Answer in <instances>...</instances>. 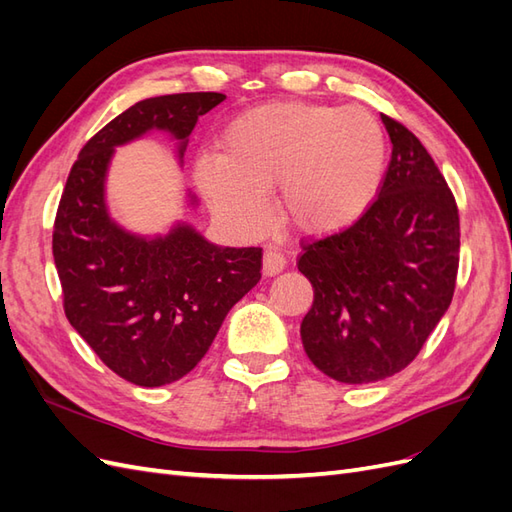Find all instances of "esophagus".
Wrapping results in <instances>:
<instances>
[{
    "label": "esophagus",
    "instance_id": "esophagus-1",
    "mask_svg": "<svg viewBox=\"0 0 512 512\" xmlns=\"http://www.w3.org/2000/svg\"><path fill=\"white\" fill-rule=\"evenodd\" d=\"M286 267V256L277 250H267L262 256V273L265 275H277Z\"/></svg>",
    "mask_w": 512,
    "mask_h": 512
}]
</instances>
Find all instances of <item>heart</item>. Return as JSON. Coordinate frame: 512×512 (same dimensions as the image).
Wrapping results in <instances>:
<instances>
[{"mask_svg": "<svg viewBox=\"0 0 512 512\" xmlns=\"http://www.w3.org/2000/svg\"><path fill=\"white\" fill-rule=\"evenodd\" d=\"M220 153L194 162L192 177L211 211L239 230L277 211L305 235H331L361 220L380 192L386 138L363 106L265 102L237 113L218 136Z\"/></svg>", "mask_w": 512, "mask_h": 512, "instance_id": "obj_1", "label": "heart"}]
</instances>
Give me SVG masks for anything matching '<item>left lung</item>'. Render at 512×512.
I'll return each mask as SVG.
<instances>
[{
  "mask_svg": "<svg viewBox=\"0 0 512 512\" xmlns=\"http://www.w3.org/2000/svg\"><path fill=\"white\" fill-rule=\"evenodd\" d=\"M393 143L378 200L339 235L303 247L314 288L303 348L329 378L384 380L414 361L453 301L459 267L455 198L421 141L382 115Z\"/></svg>",
  "mask_w": 512,
  "mask_h": 512,
  "instance_id": "1",
  "label": "left lung"
}]
</instances>
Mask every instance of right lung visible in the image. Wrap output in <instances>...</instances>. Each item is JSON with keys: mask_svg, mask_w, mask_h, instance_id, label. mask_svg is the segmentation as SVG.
I'll return each mask as SVG.
<instances>
[{"mask_svg": "<svg viewBox=\"0 0 512 512\" xmlns=\"http://www.w3.org/2000/svg\"><path fill=\"white\" fill-rule=\"evenodd\" d=\"M224 94L147 98L91 138L61 194L53 256L72 327L117 376L138 386L183 378L207 354L230 307L260 280V247L215 245L188 224L158 235L121 226L106 203L115 149L151 132L175 141L179 166L200 115ZM188 207L198 200L185 194Z\"/></svg>", "mask_w": 512, "mask_h": 512, "instance_id": "right-lung-1", "label": "right lung"}]
</instances>
